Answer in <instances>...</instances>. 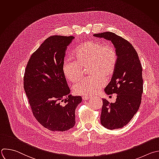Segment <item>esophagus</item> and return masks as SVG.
<instances>
[{
  "label": "esophagus",
  "mask_w": 159,
  "mask_h": 159,
  "mask_svg": "<svg viewBox=\"0 0 159 159\" xmlns=\"http://www.w3.org/2000/svg\"><path fill=\"white\" fill-rule=\"evenodd\" d=\"M89 98H90V97H89V96H83L82 97V99L84 100H88V99H89Z\"/></svg>",
  "instance_id": "esophagus-1"
}]
</instances>
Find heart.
Masks as SVG:
<instances>
[{"instance_id": "heart-1", "label": "heart", "mask_w": 159, "mask_h": 159, "mask_svg": "<svg viewBox=\"0 0 159 159\" xmlns=\"http://www.w3.org/2000/svg\"><path fill=\"white\" fill-rule=\"evenodd\" d=\"M74 61L66 60L62 66L64 76L71 82H76L87 69L90 76L82 79L73 87L76 95H88L96 93L105 84V78L114 74L118 56L115 47L109 43L90 40L79 45L73 52Z\"/></svg>"}]
</instances>
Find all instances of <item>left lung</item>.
I'll list each match as a JSON object with an SVG mask.
<instances>
[{
  "label": "left lung",
  "mask_w": 159,
  "mask_h": 159,
  "mask_svg": "<svg viewBox=\"0 0 159 159\" xmlns=\"http://www.w3.org/2000/svg\"><path fill=\"white\" fill-rule=\"evenodd\" d=\"M93 35L111 40L116 48V68L104 90L107 95L117 93V98L115 103L102 99L100 123L110 130L120 129L131 120L140 105L143 93L142 67L135 49L125 39L111 32Z\"/></svg>",
  "instance_id": "8db88e82"
}]
</instances>
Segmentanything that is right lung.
<instances>
[{"label": "right lung", "instance_id": "obj_1", "mask_svg": "<svg viewBox=\"0 0 159 159\" xmlns=\"http://www.w3.org/2000/svg\"><path fill=\"white\" fill-rule=\"evenodd\" d=\"M73 39L74 36L48 37L30 56L24 76V88L34 116L53 132H64L74 126L75 111L82 102L80 96L69 94L62 71L66 50Z\"/></svg>", "mask_w": 159, "mask_h": 159}]
</instances>
